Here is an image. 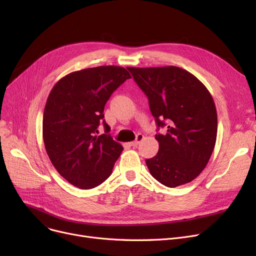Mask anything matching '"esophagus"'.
I'll list each match as a JSON object with an SVG mask.
<instances>
[{
    "label": "esophagus",
    "instance_id": "obj_1",
    "mask_svg": "<svg viewBox=\"0 0 256 256\" xmlns=\"http://www.w3.org/2000/svg\"><path fill=\"white\" fill-rule=\"evenodd\" d=\"M143 139H144V136L142 135V134H139V135H138V136H137V138H136V140H135V141H132V142H130L128 144H130V146L137 147V146H138V144H139Z\"/></svg>",
    "mask_w": 256,
    "mask_h": 256
}]
</instances>
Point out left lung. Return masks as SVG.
<instances>
[{
    "instance_id": "obj_1",
    "label": "left lung",
    "mask_w": 256,
    "mask_h": 256,
    "mask_svg": "<svg viewBox=\"0 0 256 256\" xmlns=\"http://www.w3.org/2000/svg\"><path fill=\"white\" fill-rule=\"evenodd\" d=\"M128 70L148 98L158 126H167L165 135H156L158 152L146 160L150 174L169 188L192 182L208 165L217 139V110L210 91L176 66Z\"/></svg>"
}]
</instances>
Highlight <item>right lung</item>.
<instances>
[{"mask_svg":"<svg viewBox=\"0 0 256 256\" xmlns=\"http://www.w3.org/2000/svg\"><path fill=\"white\" fill-rule=\"evenodd\" d=\"M130 78L120 66L92 67L66 74L48 94L42 120L46 150L60 176L80 189L104 182L124 150L104 121L106 134H96L106 102Z\"/></svg>","mask_w":256,"mask_h":256,"instance_id":"1","label":"right lung"}]
</instances>
